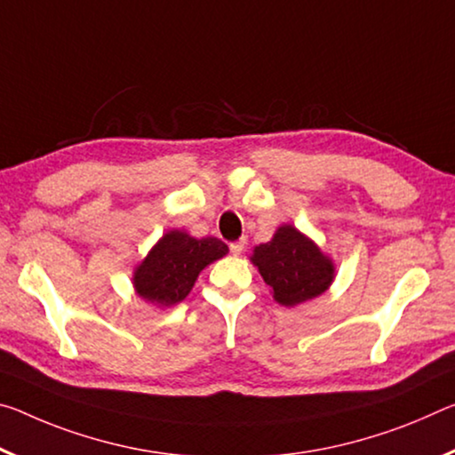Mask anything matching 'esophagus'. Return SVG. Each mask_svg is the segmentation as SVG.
Here are the masks:
<instances>
[{"instance_id":"1","label":"esophagus","mask_w":455,"mask_h":455,"mask_svg":"<svg viewBox=\"0 0 455 455\" xmlns=\"http://www.w3.org/2000/svg\"><path fill=\"white\" fill-rule=\"evenodd\" d=\"M243 251H244V241L230 243V253H233V255H241Z\"/></svg>"}]
</instances>
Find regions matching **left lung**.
<instances>
[{
    "label": "left lung",
    "instance_id": "obj_1",
    "mask_svg": "<svg viewBox=\"0 0 455 455\" xmlns=\"http://www.w3.org/2000/svg\"><path fill=\"white\" fill-rule=\"evenodd\" d=\"M249 259L269 285L273 299L285 307L318 298L336 277L331 257L293 225H281L271 241L255 247Z\"/></svg>",
    "mask_w": 455,
    "mask_h": 455
}]
</instances>
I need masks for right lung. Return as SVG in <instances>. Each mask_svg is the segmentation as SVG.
Listing matches in <instances>:
<instances>
[{"instance_id":"right-lung-1","label":"right lung","mask_w":455,"mask_h":455,"mask_svg":"<svg viewBox=\"0 0 455 455\" xmlns=\"http://www.w3.org/2000/svg\"><path fill=\"white\" fill-rule=\"evenodd\" d=\"M228 253L220 239H196L186 230L172 228L135 265L133 290L156 307H172L192 291L200 271Z\"/></svg>"}]
</instances>
